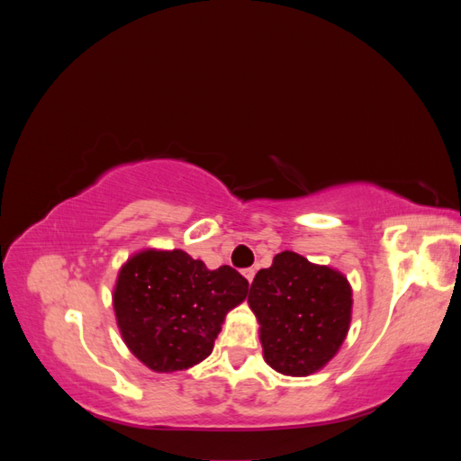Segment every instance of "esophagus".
I'll use <instances>...</instances> for the list:
<instances>
[{
  "instance_id": "esophagus-1",
  "label": "esophagus",
  "mask_w": 461,
  "mask_h": 461,
  "mask_svg": "<svg viewBox=\"0 0 461 461\" xmlns=\"http://www.w3.org/2000/svg\"><path fill=\"white\" fill-rule=\"evenodd\" d=\"M242 275H244V278H246L248 283H252V281H254V275H256V271H254L252 267H249V269H244V271H242Z\"/></svg>"
}]
</instances>
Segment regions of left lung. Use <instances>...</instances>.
Masks as SVG:
<instances>
[{
	"label": "left lung",
	"mask_w": 461,
	"mask_h": 461,
	"mask_svg": "<svg viewBox=\"0 0 461 461\" xmlns=\"http://www.w3.org/2000/svg\"><path fill=\"white\" fill-rule=\"evenodd\" d=\"M248 303L258 317L263 357L283 375L323 369L342 346L352 319V286L327 265L281 252L258 271Z\"/></svg>",
	"instance_id": "obj_1"
}]
</instances>
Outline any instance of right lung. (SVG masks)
I'll return each mask as SVG.
<instances>
[{
  "mask_svg": "<svg viewBox=\"0 0 461 461\" xmlns=\"http://www.w3.org/2000/svg\"><path fill=\"white\" fill-rule=\"evenodd\" d=\"M248 281L229 265L209 271L183 249H142L122 265L113 310L129 350L156 373L183 371L213 350Z\"/></svg>",
  "mask_w": 461,
  "mask_h": 461,
  "instance_id": "obj_1",
  "label": "right lung"
}]
</instances>
